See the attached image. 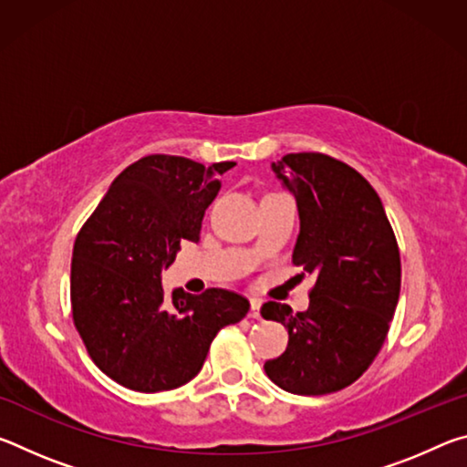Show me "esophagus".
<instances>
[{"label":"esophagus","mask_w":467,"mask_h":467,"mask_svg":"<svg viewBox=\"0 0 467 467\" xmlns=\"http://www.w3.org/2000/svg\"><path fill=\"white\" fill-rule=\"evenodd\" d=\"M259 309H262V300H259V298H251V311H249V317H253V319H259Z\"/></svg>","instance_id":"34e87169"}]
</instances>
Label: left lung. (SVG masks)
I'll list each match as a JSON object with an SVG mask.
<instances>
[{"label": "left lung", "mask_w": 467, "mask_h": 467, "mask_svg": "<svg viewBox=\"0 0 467 467\" xmlns=\"http://www.w3.org/2000/svg\"><path fill=\"white\" fill-rule=\"evenodd\" d=\"M272 171L298 208L292 262L317 282L303 313L274 300L262 306L288 329L286 350L265 362V375L288 393L339 391L370 367L389 331L401 286L398 241L377 192L348 164L298 152Z\"/></svg>", "instance_id": "1"}]
</instances>
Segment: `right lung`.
<instances>
[{"label": "right lung", "mask_w": 467, "mask_h": 467, "mask_svg": "<svg viewBox=\"0 0 467 467\" xmlns=\"http://www.w3.org/2000/svg\"><path fill=\"white\" fill-rule=\"evenodd\" d=\"M212 167L152 154L130 164L78 233L72 253V315L102 373L133 391L156 393L200 373L212 339L239 323L249 300L224 288L164 296L161 274L181 241H200L202 220L220 192Z\"/></svg>", "instance_id": "1"}]
</instances>
